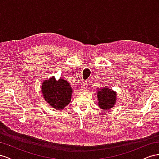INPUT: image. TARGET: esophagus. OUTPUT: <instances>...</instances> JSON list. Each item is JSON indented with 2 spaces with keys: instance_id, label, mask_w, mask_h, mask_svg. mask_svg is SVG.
Wrapping results in <instances>:
<instances>
[{
  "instance_id": "esophagus-1",
  "label": "esophagus",
  "mask_w": 159,
  "mask_h": 159,
  "mask_svg": "<svg viewBox=\"0 0 159 159\" xmlns=\"http://www.w3.org/2000/svg\"><path fill=\"white\" fill-rule=\"evenodd\" d=\"M89 84H88V83H83V90H87V89H88V87H89V86H88Z\"/></svg>"
}]
</instances>
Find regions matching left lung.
<instances>
[{
    "mask_svg": "<svg viewBox=\"0 0 159 159\" xmlns=\"http://www.w3.org/2000/svg\"><path fill=\"white\" fill-rule=\"evenodd\" d=\"M97 96L98 105L102 110H110L115 107L116 102L117 94L108 86H102L97 88Z\"/></svg>",
    "mask_w": 159,
    "mask_h": 159,
    "instance_id": "obj_1",
    "label": "left lung"
}]
</instances>
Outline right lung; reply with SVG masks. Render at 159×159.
Returning a JSON list of instances; mask_svg holds the SVG:
<instances>
[{
  "label": "right lung",
  "instance_id": "obj_1",
  "mask_svg": "<svg viewBox=\"0 0 159 159\" xmlns=\"http://www.w3.org/2000/svg\"><path fill=\"white\" fill-rule=\"evenodd\" d=\"M73 90L68 80L61 77L58 80L54 76L51 77L44 80L41 85L44 99L49 106L59 111H62L70 103Z\"/></svg>",
  "mask_w": 159,
  "mask_h": 159
}]
</instances>
